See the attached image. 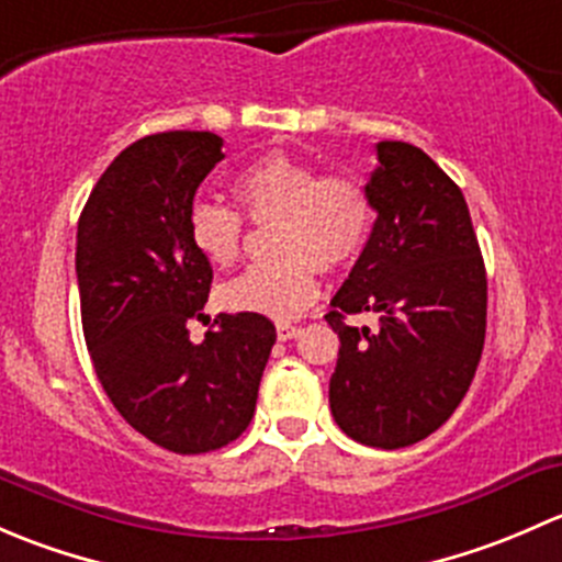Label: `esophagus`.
<instances>
[{
  "mask_svg": "<svg viewBox=\"0 0 562 562\" xmlns=\"http://www.w3.org/2000/svg\"><path fill=\"white\" fill-rule=\"evenodd\" d=\"M299 334H302V326H296V323H288V321H280L277 323V337L285 342V339H296Z\"/></svg>",
  "mask_w": 562,
  "mask_h": 562,
  "instance_id": "1",
  "label": "esophagus"
}]
</instances>
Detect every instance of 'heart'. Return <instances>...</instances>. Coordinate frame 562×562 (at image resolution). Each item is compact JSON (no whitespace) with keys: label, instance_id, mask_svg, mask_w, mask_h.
Listing matches in <instances>:
<instances>
[{"label":"heart","instance_id":"obj_1","mask_svg":"<svg viewBox=\"0 0 562 562\" xmlns=\"http://www.w3.org/2000/svg\"><path fill=\"white\" fill-rule=\"evenodd\" d=\"M234 195L252 223H269L271 258L225 282L220 299L239 313L293 317L317 296V266L326 271L353 263L375 225V198L361 176L323 173L291 155H266L234 179ZM190 245L214 266H231L241 252L245 220L236 209L195 201L187 214Z\"/></svg>","mask_w":562,"mask_h":562}]
</instances>
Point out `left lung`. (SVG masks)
I'll return each instance as SVG.
<instances>
[{"instance_id":"obj_1","label":"left lung","mask_w":562,"mask_h":562,"mask_svg":"<svg viewBox=\"0 0 562 562\" xmlns=\"http://www.w3.org/2000/svg\"><path fill=\"white\" fill-rule=\"evenodd\" d=\"M370 176L378 220L326 321L339 337L334 422L372 449L443 427L473 383L486 334V269L462 190L418 146L381 140ZM375 312L379 328L348 314Z\"/></svg>"}]
</instances>
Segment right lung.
I'll list each match as a JSON object with an SVG mask.
<instances>
[{
  "label": "right lung",
  "instance_id": "obj_1",
  "mask_svg": "<svg viewBox=\"0 0 562 562\" xmlns=\"http://www.w3.org/2000/svg\"><path fill=\"white\" fill-rule=\"evenodd\" d=\"M198 130L146 135L94 184L78 220L81 321L98 381L124 422L173 454L223 449L249 427L277 331L263 315H217L203 342L212 266L187 234L192 198L223 160Z\"/></svg>",
  "mask_w": 562,
  "mask_h": 562
}]
</instances>
